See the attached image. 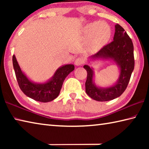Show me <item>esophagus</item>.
<instances>
[{
	"label": "esophagus",
	"instance_id": "1",
	"mask_svg": "<svg viewBox=\"0 0 149 149\" xmlns=\"http://www.w3.org/2000/svg\"><path fill=\"white\" fill-rule=\"evenodd\" d=\"M85 60L83 57H78L75 60V64L76 65H81L84 64Z\"/></svg>",
	"mask_w": 149,
	"mask_h": 149
}]
</instances>
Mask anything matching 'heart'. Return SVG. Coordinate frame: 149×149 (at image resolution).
<instances>
[{"label":"heart","instance_id":"b5f03b06","mask_svg":"<svg viewBox=\"0 0 149 149\" xmlns=\"http://www.w3.org/2000/svg\"><path fill=\"white\" fill-rule=\"evenodd\" d=\"M84 32L87 36L91 37V43L95 47L106 43L111 35L109 26L104 22H93L85 27Z\"/></svg>","mask_w":149,"mask_h":149}]
</instances>
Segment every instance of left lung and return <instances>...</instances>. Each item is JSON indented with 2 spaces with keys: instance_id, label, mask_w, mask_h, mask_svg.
<instances>
[{
  "instance_id": "left-lung-1",
  "label": "left lung",
  "mask_w": 149,
  "mask_h": 149,
  "mask_svg": "<svg viewBox=\"0 0 149 149\" xmlns=\"http://www.w3.org/2000/svg\"><path fill=\"white\" fill-rule=\"evenodd\" d=\"M91 58L112 59L120 66V74L116 84L102 89L93 84V70L88 65H85L84 68L87 72L85 82L87 94L91 99L101 102L120 97L127 87L135 65L133 42L124 29L119 24L116 25L114 41L103 47Z\"/></svg>"
}]
</instances>
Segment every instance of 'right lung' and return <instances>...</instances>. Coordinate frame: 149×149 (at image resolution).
<instances>
[{"label":"right lung","mask_w":149,"mask_h":149,"mask_svg":"<svg viewBox=\"0 0 149 149\" xmlns=\"http://www.w3.org/2000/svg\"><path fill=\"white\" fill-rule=\"evenodd\" d=\"M12 62L17 81L25 95L37 101L47 102L58 96L63 82L70 72L74 70L73 64H67L56 70L53 77L43 84H36L29 81L20 69L16 57L12 56Z\"/></svg>","instance_id":"add662e5"}]
</instances>
